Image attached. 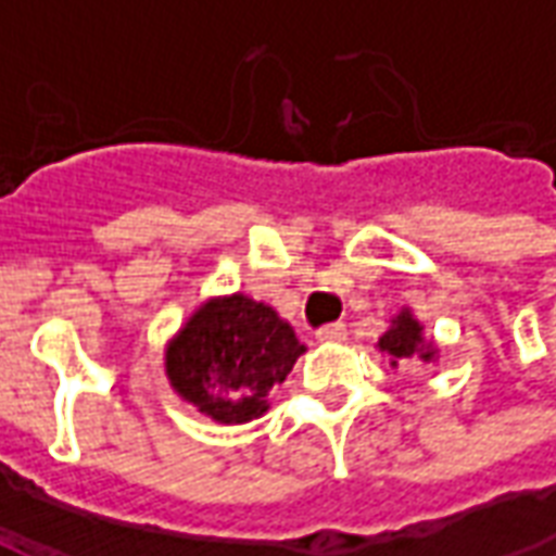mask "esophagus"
<instances>
[{"instance_id":"obj_1","label":"esophagus","mask_w":556,"mask_h":556,"mask_svg":"<svg viewBox=\"0 0 556 556\" xmlns=\"http://www.w3.org/2000/svg\"><path fill=\"white\" fill-rule=\"evenodd\" d=\"M345 325L342 321H333V325H325L318 333H315V339L318 342H325V345H337V342H345Z\"/></svg>"}]
</instances>
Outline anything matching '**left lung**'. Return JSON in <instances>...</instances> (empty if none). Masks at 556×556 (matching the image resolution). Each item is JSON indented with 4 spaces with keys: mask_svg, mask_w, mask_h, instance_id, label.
<instances>
[{
    "mask_svg": "<svg viewBox=\"0 0 556 556\" xmlns=\"http://www.w3.org/2000/svg\"><path fill=\"white\" fill-rule=\"evenodd\" d=\"M378 349L390 354V366H402V363L422 361L431 363L438 349L431 345L429 339L422 337V325L410 315V309H402V313L390 321V327L384 330V337L378 339Z\"/></svg>",
    "mask_w": 556,
    "mask_h": 556,
    "instance_id": "8db88e82",
    "label": "left lung"
}]
</instances>
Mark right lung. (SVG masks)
<instances>
[{"label":"right lung","instance_id":"1","mask_svg":"<svg viewBox=\"0 0 556 556\" xmlns=\"http://www.w3.org/2000/svg\"><path fill=\"white\" fill-rule=\"evenodd\" d=\"M289 321L247 294L211 298L166 345L172 390L214 422H250L303 354Z\"/></svg>","mask_w":556,"mask_h":556}]
</instances>
